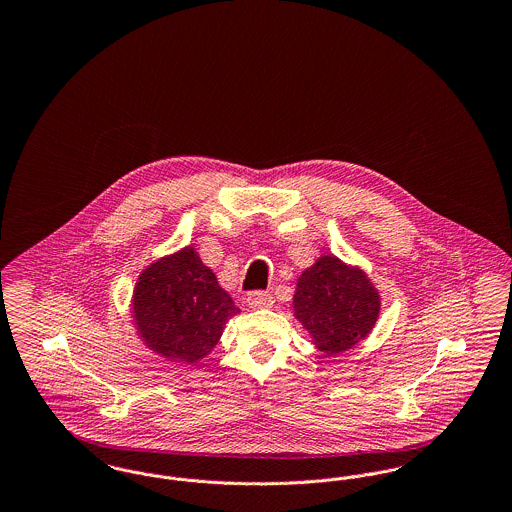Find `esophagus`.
<instances>
[{
    "mask_svg": "<svg viewBox=\"0 0 512 512\" xmlns=\"http://www.w3.org/2000/svg\"><path fill=\"white\" fill-rule=\"evenodd\" d=\"M247 305L255 311H261V309H270L274 305V299L268 292H251L247 295Z\"/></svg>",
    "mask_w": 512,
    "mask_h": 512,
    "instance_id": "esophagus-1",
    "label": "esophagus"
}]
</instances>
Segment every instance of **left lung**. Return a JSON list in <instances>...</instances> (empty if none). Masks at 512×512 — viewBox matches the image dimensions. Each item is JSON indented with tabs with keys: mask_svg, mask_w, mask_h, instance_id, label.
I'll return each mask as SVG.
<instances>
[{
	"mask_svg": "<svg viewBox=\"0 0 512 512\" xmlns=\"http://www.w3.org/2000/svg\"><path fill=\"white\" fill-rule=\"evenodd\" d=\"M295 318L318 351L338 355L366 338L380 313V295L361 268L322 255L297 280Z\"/></svg>",
	"mask_w": 512,
	"mask_h": 512,
	"instance_id": "left-lung-1",
	"label": "left lung"
}]
</instances>
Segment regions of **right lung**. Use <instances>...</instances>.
Here are the masks:
<instances>
[{"label":"right lung","mask_w":512,"mask_h":512,"mask_svg":"<svg viewBox=\"0 0 512 512\" xmlns=\"http://www.w3.org/2000/svg\"><path fill=\"white\" fill-rule=\"evenodd\" d=\"M132 313L147 347L174 363H197L240 313L194 247L163 257L140 274Z\"/></svg>","instance_id":"right-lung-1"}]
</instances>
